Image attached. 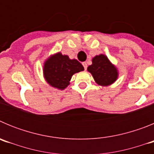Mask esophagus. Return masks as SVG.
<instances>
[{"label":"esophagus","instance_id":"obj_1","mask_svg":"<svg viewBox=\"0 0 154 154\" xmlns=\"http://www.w3.org/2000/svg\"><path fill=\"white\" fill-rule=\"evenodd\" d=\"M82 65H83V67H84V69H85V70H86V69H87V63H86V62H83V63H82Z\"/></svg>","mask_w":154,"mask_h":154}]
</instances>
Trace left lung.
Here are the masks:
<instances>
[{
  "label": "left lung",
  "mask_w": 154,
  "mask_h": 154,
  "mask_svg": "<svg viewBox=\"0 0 154 154\" xmlns=\"http://www.w3.org/2000/svg\"><path fill=\"white\" fill-rule=\"evenodd\" d=\"M87 69L92 75L96 83L103 86L112 84L118 77L116 68L104 55L94 57L92 58V64Z\"/></svg>",
  "instance_id": "1"
}]
</instances>
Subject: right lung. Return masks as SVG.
Masks as SVG:
<instances>
[{"label": "right lung", "instance_id": "add662e5", "mask_svg": "<svg viewBox=\"0 0 154 154\" xmlns=\"http://www.w3.org/2000/svg\"><path fill=\"white\" fill-rule=\"evenodd\" d=\"M84 68L76 59L57 53L51 55L44 65V76L47 82L57 89H64L69 85L75 73L83 71Z\"/></svg>", "mask_w": 154, "mask_h": 154}]
</instances>
